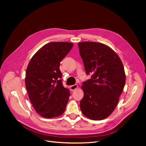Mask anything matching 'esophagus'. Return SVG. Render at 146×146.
<instances>
[{"instance_id": "1", "label": "esophagus", "mask_w": 146, "mask_h": 146, "mask_svg": "<svg viewBox=\"0 0 146 146\" xmlns=\"http://www.w3.org/2000/svg\"><path fill=\"white\" fill-rule=\"evenodd\" d=\"M78 88V85L77 84H75V85H71L70 86V89L71 91H74L75 90H76L77 88Z\"/></svg>"}]
</instances>
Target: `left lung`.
Returning a JSON list of instances; mask_svg holds the SVG:
<instances>
[{"label": "left lung", "mask_w": 146, "mask_h": 146, "mask_svg": "<svg viewBox=\"0 0 146 146\" xmlns=\"http://www.w3.org/2000/svg\"><path fill=\"white\" fill-rule=\"evenodd\" d=\"M78 46L86 74L92 75L82 86L81 111L92 120H102L118 104L125 83L124 68L118 55L104 44L85 41Z\"/></svg>", "instance_id": "1"}]
</instances>
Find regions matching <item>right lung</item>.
<instances>
[{
    "mask_svg": "<svg viewBox=\"0 0 146 146\" xmlns=\"http://www.w3.org/2000/svg\"><path fill=\"white\" fill-rule=\"evenodd\" d=\"M73 43L51 42L35 53L27 66L25 83L29 99L41 116H60L66 110L69 90L63 86L60 64Z\"/></svg>",
    "mask_w": 146,
    "mask_h": 146,
    "instance_id": "add662e5",
    "label": "right lung"
}]
</instances>
